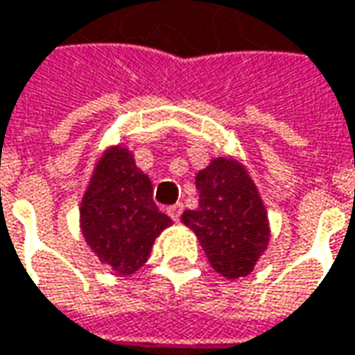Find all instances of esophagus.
<instances>
[{"label":"esophagus","mask_w":355,"mask_h":355,"mask_svg":"<svg viewBox=\"0 0 355 355\" xmlns=\"http://www.w3.org/2000/svg\"><path fill=\"white\" fill-rule=\"evenodd\" d=\"M182 213H183V207L182 205H172V207H170V209H168V215L172 216L175 223L180 220V216H182Z\"/></svg>","instance_id":"1"}]
</instances>
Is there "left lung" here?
<instances>
[{"label": "left lung", "instance_id": "8db88e82", "mask_svg": "<svg viewBox=\"0 0 355 355\" xmlns=\"http://www.w3.org/2000/svg\"><path fill=\"white\" fill-rule=\"evenodd\" d=\"M199 209L182 223L197 234L213 270L227 279L248 275L270 242L268 213L246 168L216 158L197 173Z\"/></svg>", "mask_w": 355, "mask_h": 355}]
</instances>
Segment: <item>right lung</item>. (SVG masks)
Segmentation results:
<instances>
[{
	"mask_svg": "<svg viewBox=\"0 0 355 355\" xmlns=\"http://www.w3.org/2000/svg\"><path fill=\"white\" fill-rule=\"evenodd\" d=\"M82 232L101 263L130 275L148 260L150 248L172 218L152 199V182L123 146L97 162L80 209Z\"/></svg>",
	"mask_w": 355,
	"mask_h": 355,
	"instance_id": "1",
	"label": "right lung"
}]
</instances>
